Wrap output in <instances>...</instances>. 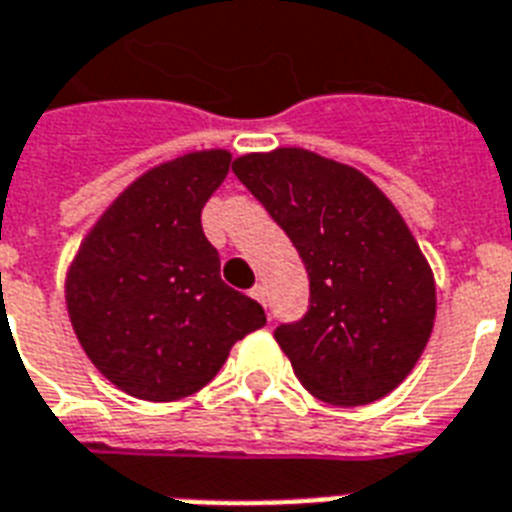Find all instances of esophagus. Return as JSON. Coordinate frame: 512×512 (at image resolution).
Masks as SVG:
<instances>
[{"instance_id":"esophagus-1","label":"esophagus","mask_w":512,"mask_h":512,"mask_svg":"<svg viewBox=\"0 0 512 512\" xmlns=\"http://www.w3.org/2000/svg\"><path fill=\"white\" fill-rule=\"evenodd\" d=\"M249 295L255 297V300H257V303H260V305H265V303H268V292H265V287H263V284H257V287H252V289H249Z\"/></svg>"}]
</instances>
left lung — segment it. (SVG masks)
<instances>
[{
  "label": "left lung",
  "mask_w": 512,
  "mask_h": 512,
  "mask_svg": "<svg viewBox=\"0 0 512 512\" xmlns=\"http://www.w3.org/2000/svg\"><path fill=\"white\" fill-rule=\"evenodd\" d=\"M284 228L311 279V305L273 337L303 388L335 406L388 396L412 372L436 319V281L404 217L358 170L305 148L233 162Z\"/></svg>",
  "instance_id": "left-lung-1"
}]
</instances>
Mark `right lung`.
<instances>
[{"label": "right lung", "mask_w": 512, "mask_h": 512, "mask_svg": "<svg viewBox=\"0 0 512 512\" xmlns=\"http://www.w3.org/2000/svg\"><path fill=\"white\" fill-rule=\"evenodd\" d=\"M223 148L164 162L122 191L66 276L71 327L116 388L177 401L207 385L233 342L265 327L263 305L220 279L201 209L228 175Z\"/></svg>", "instance_id": "add662e5"}]
</instances>
